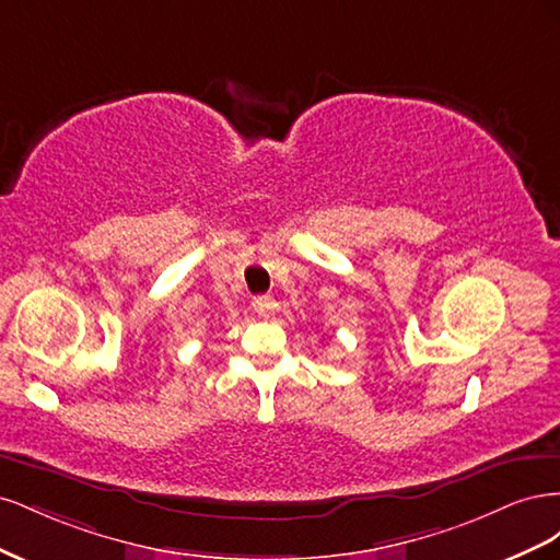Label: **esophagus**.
Wrapping results in <instances>:
<instances>
[{
  "mask_svg": "<svg viewBox=\"0 0 560 560\" xmlns=\"http://www.w3.org/2000/svg\"><path fill=\"white\" fill-rule=\"evenodd\" d=\"M252 308H254V313H257V315H261V317H268L270 313L276 311V299L270 296V294L254 296V301H252Z\"/></svg>",
  "mask_w": 560,
  "mask_h": 560,
  "instance_id": "obj_1",
  "label": "esophagus"
}]
</instances>
